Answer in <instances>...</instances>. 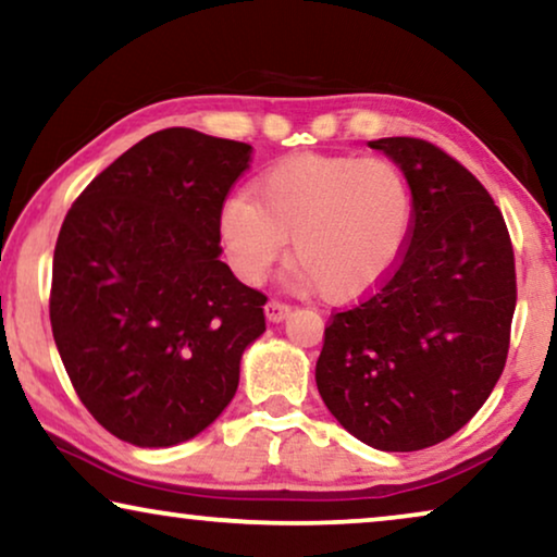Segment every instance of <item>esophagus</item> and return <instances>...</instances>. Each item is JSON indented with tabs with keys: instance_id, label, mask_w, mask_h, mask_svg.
Instances as JSON below:
<instances>
[{
	"instance_id": "1",
	"label": "esophagus",
	"mask_w": 557,
	"mask_h": 557,
	"mask_svg": "<svg viewBox=\"0 0 557 557\" xmlns=\"http://www.w3.org/2000/svg\"><path fill=\"white\" fill-rule=\"evenodd\" d=\"M292 314V307H288V304H284V301H276V299H271L269 304H265V317H269V322H284V319Z\"/></svg>"
}]
</instances>
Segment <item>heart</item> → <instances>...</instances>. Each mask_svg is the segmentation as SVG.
Wrapping results in <instances>:
<instances>
[{
  "label": "heart",
  "mask_w": 557,
  "mask_h": 557,
  "mask_svg": "<svg viewBox=\"0 0 557 557\" xmlns=\"http://www.w3.org/2000/svg\"><path fill=\"white\" fill-rule=\"evenodd\" d=\"M413 189L387 157H301L265 172L256 197L220 210V240L246 284H261L292 238L296 278L352 301L400 261L413 231Z\"/></svg>",
  "instance_id": "1"
}]
</instances>
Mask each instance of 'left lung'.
Here are the masks:
<instances>
[{
  "label": "left lung",
  "instance_id": "8db88e82",
  "mask_svg": "<svg viewBox=\"0 0 557 557\" xmlns=\"http://www.w3.org/2000/svg\"><path fill=\"white\" fill-rule=\"evenodd\" d=\"M413 189L391 276L324 330L317 387L380 451H421L467 425L505 370L517 284L505 218L467 166L423 139L368 141Z\"/></svg>",
  "mask_w": 557,
  "mask_h": 557
}]
</instances>
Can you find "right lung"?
Wrapping results in <instances>:
<instances>
[{"label":"right lung","mask_w":557,"mask_h":557,"mask_svg":"<svg viewBox=\"0 0 557 557\" xmlns=\"http://www.w3.org/2000/svg\"><path fill=\"white\" fill-rule=\"evenodd\" d=\"M250 144L164 128L83 189L52 256L50 324L90 416L126 444L195 438L238 391L265 296L220 261Z\"/></svg>","instance_id":"obj_1"}]
</instances>
